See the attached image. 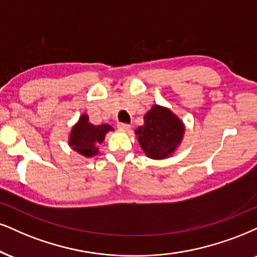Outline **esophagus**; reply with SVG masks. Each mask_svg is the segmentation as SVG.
I'll use <instances>...</instances> for the list:
<instances>
[{
	"instance_id": "34e87169",
	"label": "esophagus",
	"mask_w": 257,
	"mask_h": 257,
	"mask_svg": "<svg viewBox=\"0 0 257 257\" xmlns=\"http://www.w3.org/2000/svg\"><path fill=\"white\" fill-rule=\"evenodd\" d=\"M116 126H118V128L122 130V131H130V128H131V126L126 122H118V125Z\"/></svg>"
}]
</instances>
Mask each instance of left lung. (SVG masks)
<instances>
[{
    "instance_id": "obj_1",
    "label": "left lung",
    "mask_w": 257,
    "mask_h": 257,
    "mask_svg": "<svg viewBox=\"0 0 257 257\" xmlns=\"http://www.w3.org/2000/svg\"><path fill=\"white\" fill-rule=\"evenodd\" d=\"M185 127L169 109L154 106L144 116V125L136 130L138 142L148 157L166 158L181 142Z\"/></svg>"
}]
</instances>
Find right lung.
Returning <instances> with one entry per match:
<instances>
[{
  "mask_svg": "<svg viewBox=\"0 0 257 257\" xmlns=\"http://www.w3.org/2000/svg\"><path fill=\"white\" fill-rule=\"evenodd\" d=\"M113 130L108 123L103 125H93L89 122L88 115H82L78 122L72 128L69 144L77 153L83 156L91 157L97 154V145L101 144L104 139V135Z\"/></svg>",
  "mask_w": 257,
  "mask_h": 257,
  "instance_id": "obj_1",
  "label": "right lung"
}]
</instances>
